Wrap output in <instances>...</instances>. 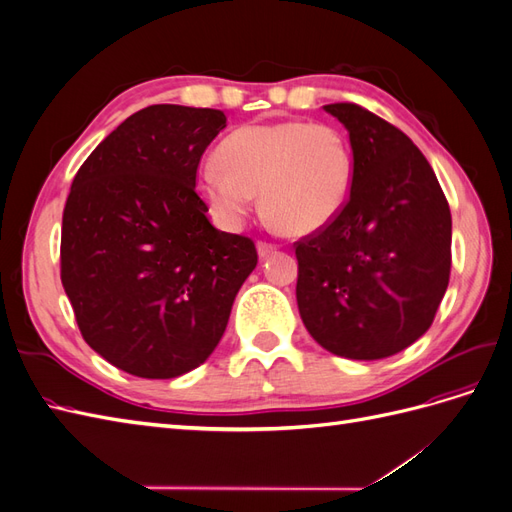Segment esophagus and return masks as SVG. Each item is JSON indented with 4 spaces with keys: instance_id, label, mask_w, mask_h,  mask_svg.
Here are the masks:
<instances>
[{
    "instance_id": "esophagus-1",
    "label": "esophagus",
    "mask_w": 512,
    "mask_h": 512,
    "mask_svg": "<svg viewBox=\"0 0 512 512\" xmlns=\"http://www.w3.org/2000/svg\"><path fill=\"white\" fill-rule=\"evenodd\" d=\"M277 250V247L273 243H267V241H258V256L260 258H267L269 254H273Z\"/></svg>"
}]
</instances>
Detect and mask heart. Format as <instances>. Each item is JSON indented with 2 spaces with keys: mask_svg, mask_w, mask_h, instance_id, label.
I'll use <instances>...</instances> for the list:
<instances>
[{
  "mask_svg": "<svg viewBox=\"0 0 512 512\" xmlns=\"http://www.w3.org/2000/svg\"><path fill=\"white\" fill-rule=\"evenodd\" d=\"M218 162L198 170L196 192L226 228L243 224L260 192L277 228L312 235L339 218L354 181L346 134L303 119L245 123L220 143Z\"/></svg>",
  "mask_w": 512,
  "mask_h": 512,
  "instance_id": "1",
  "label": "heart"
}]
</instances>
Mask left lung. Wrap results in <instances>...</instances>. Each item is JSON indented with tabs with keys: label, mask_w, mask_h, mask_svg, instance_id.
<instances>
[{
	"label": "left lung",
	"mask_w": 512,
	"mask_h": 512,
	"mask_svg": "<svg viewBox=\"0 0 512 512\" xmlns=\"http://www.w3.org/2000/svg\"><path fill=\"white\" fill-rule=\"evenodd\" d=\"M344 123L354 181L339 218L297 241L299 314L337 356L376 361L414 344L451 275V209L410 138L359 104H327Z\"/></svg>",
	"instance_id": "left-lung-1"
}]
</instances>
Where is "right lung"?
Here are the masks:
<instances>
[{"label": "right lung", "mask_w": 512, "mask_h": 512, "mask_svg": "<svg viewBox=\"0 0 512 512\" xmlns=\"http://www.w3.org/2000/svg\"><path fill=\"white\" fill-rule=\"evenodd\" d=\"M226 115L153 104L91 151L61 220V284L85 342L138 378L188 374L220 344L258 262L213 228L196 168Z\"/></svg>", "instance_id": "add662e5"}]
</instances>
